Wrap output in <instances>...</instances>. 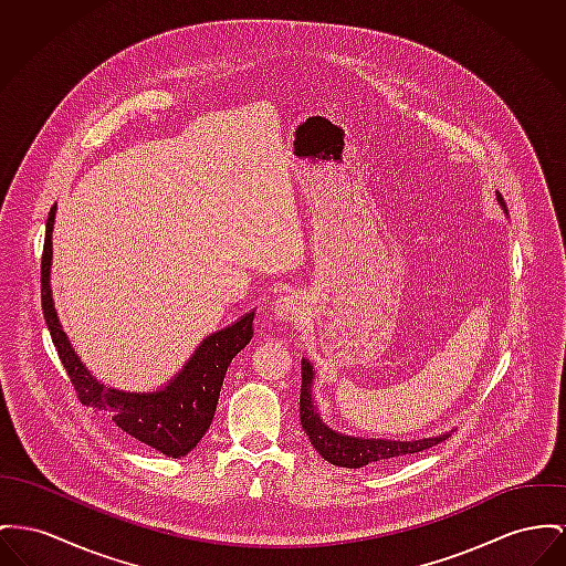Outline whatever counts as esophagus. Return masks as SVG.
<instances>
[{
  "mask_svg": "<svg viewBox=\"0 0 566 566\" xmlns=\"http://www.w3.org/2000/svg\"><path fill=\"white\" fill-rule=\"evenodd\" d=\"M302 301L298 298V294H294V292H285V294H281L276 301H274V306H272V311H274V317H279V319H285V322H292V319H298L302 315Z\"/></svg>",
  "mask_w": 566,
  "mask_h": 566,
  "instance_id": "1",
  "label": "esophagus"
}]
</instances>
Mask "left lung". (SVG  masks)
Wrapping results in <instances>:
<instances>
[{"mask_svg":"<svg viewBox=\"0 0 566 566\" xmlns=\"http://www.w3.org/2000/svg\"><path fill=\"white\" fill-rule=\"evenodd\" d=\"M500 206H504L502 195H497ZM311 384H313V367L302 360L301 384V424L304 433L308 436L313 449L319 452L328 463L339 468H365L371 463H384L388 459H399L406 454L427 451L440 442H444L451 433L438 436V438H424V440H410V442H397V440H363L352 438L333 431L326 427L317 408L311 401Z\"/></svg>","mask_w":566,"mask_h":566,"instance_id":"obj_1","label":"left lung"}]
</instances>
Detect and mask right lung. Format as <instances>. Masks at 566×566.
I'll return each mask as SVG.
<instances>
[{
    "instance_id": "obj_1",
    "label": "right lung",
    "mask_w": 566,
    "mask_h": 566,
    "mask_svg": "<svg viewBox=\"0 0 566 566\" xmlns=\"http://www.w3.org/2000/svg\"><path fill=\"white\" fill-rule=\"evenodd\" d=\"M53 223L55 206L49 212L44 231V249L40 264V298L44 322L49 326L57 356L71 377L76 399L87 408L109 412L112 420L122 431L144 442L146 447H151L174 459L189 454L203 438L214 418L229 363L253 337L255 313H247L240 322L203 339L195 349L187 367L169 381V386H165V390L139 395L105 388L81 365L53 308L49 287Z\"/></svg>"
}]
</instances>
